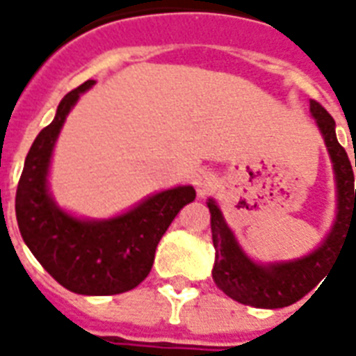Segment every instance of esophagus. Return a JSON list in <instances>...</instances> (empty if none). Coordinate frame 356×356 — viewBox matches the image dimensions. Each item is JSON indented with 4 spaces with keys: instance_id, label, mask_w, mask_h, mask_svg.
<instances>
[{
    "instance_id": "1",
    "label": "esophagus",
    "mask_w": 356,
    "mask_h": 356,
    "mask_svg": "<svg viewBox=\"0 0 356 356\" xmlns=\"http://www.w3.org/2000/svg\"><path fill=\"white\" fill-rule=\"evenodd\" d=\"M217 186H219V177L213 171H206L196 179V193H198V196H209L211 193H216Z\"/></svg>"
}]
</instances>
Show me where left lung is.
Segmentation results:
<instances>
[{"mask_svg":"<svg viewBox=\"0 0 356 356\" xmlns=\"http://www.w3.org/2000/svg\"><path fill=\"white\" fill-rule=\"evenodd\" d=\"M311 116L318 125L324 145L328 148L336 179L337 202L332 229L311 254L291 261H254L240 248L238 240L225 221L217 202L213 198L208 200L211 213V238L216 248V265L211 275L219 290H223L229 298L244 305L257 309H280L299 301L334 267L339 250H343L341 244L347 234H356L355 175L345 148L337 143L336 122L316 101H311Z\"/></svg>","mask_w":356,"mask_h":356,"instance_id":"8db88e82","label":"left lung"}]
</instances>
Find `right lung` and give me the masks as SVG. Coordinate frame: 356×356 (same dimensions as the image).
<instances>
[{
    "instance_id": "1",
    "label": "right lung",
    "mask_w": 356,
    "mask_h": 356,
    "mask_svg": "<svg viewBox=\"0 0 356 356\" xmlns=\"http://www.w3.org/2000/svg\"><path fill=\"white\" fill-rule=\"evenodd\" d=\"M91 86L95 80L65 95L53 122L32 143L15 211L22 240L60 286L81 296H114L147 278L158 242L196 191L183 185L150 194L110 219H80L60 208L49 193L51 156L68 112Z\"/></svg>"
}]
</instances>
